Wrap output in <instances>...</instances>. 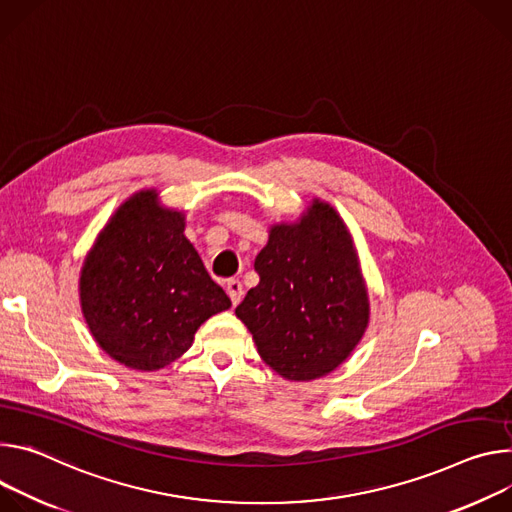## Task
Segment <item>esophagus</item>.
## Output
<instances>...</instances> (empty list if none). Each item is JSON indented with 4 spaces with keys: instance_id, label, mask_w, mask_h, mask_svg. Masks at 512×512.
Returning <instances> with one entry per match:
<instances>
[{
    "instance_id": "1",
    "label": "esophagus",
    "mask_w": 512,
    "mask_h": 512,
    "mask_svg": "<svg viewBox=\"0 0 512 512\" xmlns=\"http://www.w3.org/2000/svg\"><path fill=\"white\" fill-rule=\"evenodd\" d=\"M225 291H227V295H230V299H232L234 305H238V303L242 301V297H244L242 282L236 280V278H230V280L225 282Z\"/></svg>"
}]
</instances>
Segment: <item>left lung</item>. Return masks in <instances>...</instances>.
<instances>
[{
    "instance_id": "obj_1",
    "label": "left lung",
    "mask_w": 512,
    "mask_h": 512,
    "mask_svg": "<svg viewBox=\"0 0 512 512\" xmlns=\"http://www.w3.org/2000/svg\"><path fill=\"white\" fill-rule=\"evenodd\" d=\"M260 282L236 315L260 358L291 382L342 366L370 323V297L354 238L327 201L313 199L295 221L272 223L254 260Z\"/></svg>"
}]
</instances>
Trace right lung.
I'll use <instances>...</instances> for the list:
<instances>
[{"mask_svg": "<svg viewBox=\"0 0 512 512\" xmlns=\"http://www.w3.org/2000/svg\"><path fill=\"white\" fill-rule=\"evenodd\" d=\"M185 211L156 189L128 197L103 225L79 276V301L97 346L152 372L181 358L197 329L232 307L185 236Z\"/></svg>", "mask_w": 512, "mask_h": 512, "instance_id": "1", "label": "right lung"}]
</instances>
